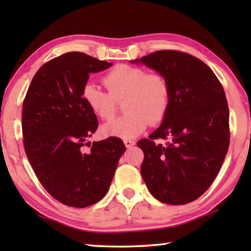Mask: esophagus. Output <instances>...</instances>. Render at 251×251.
Wrapping results in <instances>:
<instances>
[{
  "label": "esophagus",
  "instance_id": "1",
  "mask_svg": "<svg viewBox=\"0 0 251 251\" xmlns=\"http://www.w3.org/2000/svg\"><path fill=\"white\" fill-rule=\"evenodd\" d=\"M124 143H125V146H126V148H132L133 146L135 145V141L134 140H124Z\"/></svg>",
  "mask_w": 251,
  "mask_h": 251
}]
</instances>
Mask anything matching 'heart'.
Instances as JSON below:
<instances>
[{
	"mask_svg": "<svg viewBox=\"0 0 251 251\" xmlns=\"http://www.w3.org/2000/svg\"><path fill=\"white\" fill-rule=\"evenodd\" d=\"M108 93L87 83L81 98L91 111L103 120L115 115L117 102H123L125 115L102 126L105 136L133 139L149 125H157L168 115L171 103V87L162 73L148 72L140 66L119 64L102 78Z\"/></svg>",
	"mask_w": 251,
	"mask_h": 251,
	"instance_id": "b5f03b06",
	"label": "heart"
}]
</instances>
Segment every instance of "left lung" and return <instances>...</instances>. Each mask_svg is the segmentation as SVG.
<instances>
[{"instance_id":"left-lung-1","label":"left lung","mask_w":251,"mask_h":251,"mask_svg":"<svg viewBox=\"0 0 251 251\" xmlns=\"http://www.w3.org/2000/svg\"><path fill=\"white\" fill-rule=\"evenodd\" d=\"M134 62L164 75L171 87L168 115L138 142L145 153L141 176L158 201L187 204L211 186L228 150L225 92L212 70L187 52L158 50ZM159 138L172 141L156 144Z\"/></svg>"}]
</instances>
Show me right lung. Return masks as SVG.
<instances>
[{
  "label": "right lung",
  "mask_w": 251,
  "mask_h": 251,
  "mask_svg": "<svg viewBox=\"0 0 251 251\" xmlns=\"http://www.w3.org/2000/svg\"><path fill=\"white\" fill-rule=\"evenodd\" d=\"M111 65L83 52L63 53L39 69L23 102L29 163L47 192L73 208H86L104 198L126 150L116 136L86 142L99 122L83 102L82 88L91 73ZM83 145L91 147L88 153Z\"/></svg>",
  "instance_id": "1"
}]
</instances>
